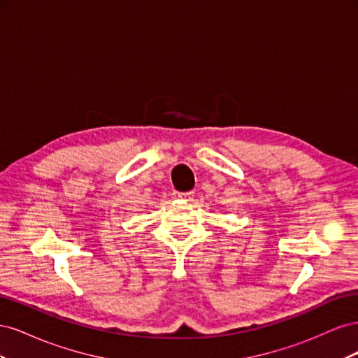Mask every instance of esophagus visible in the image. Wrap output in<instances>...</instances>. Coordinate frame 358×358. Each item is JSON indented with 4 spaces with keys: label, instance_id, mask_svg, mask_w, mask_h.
I'll return each mask as SVG.
<instances>
[{
    "label": "esophagus",
    "instance_id": "esophagus-1",
    "mask_svg": "<svg viewBox=\"0 0 358 358\" xmlns=\"http://www.w3.org/2000/svg\"><path fill=\"white\" fill-rule=\"evenodd\" d=\"M194 197V192H179V191H175L173 192V199L175 200H185V201H188V200H191Z\"/></svg>",
    "mask_w": 358,
    "mask_h": 358
}]
</instances>
